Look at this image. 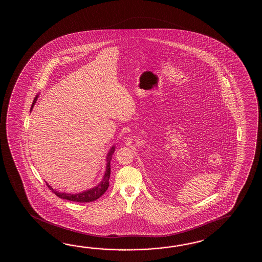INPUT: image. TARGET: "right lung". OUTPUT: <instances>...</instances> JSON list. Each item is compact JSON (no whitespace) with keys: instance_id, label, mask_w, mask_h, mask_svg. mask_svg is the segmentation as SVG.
<instances>
[{"instance_id":"obj_1","label":"right lung","mask_w":262,"mask_h":262,"mask_svg":"<svg viewBox=\"0 0 262 262\" xmlns=\"http://www.w3.org/2000/svg\"><path fill=\"white\" fill-rule=\"evenodd\" d=\"M38 98V95L34 97L33 105L31 106V112L34 108V105L37 101ZM115 150V146L113 145L112 148L108 150L107 155L106 157V171L103 176V178L101 180L100 183L97 184L95 187L91 188V189L86 190L81 193H75V194H71V193H66V192H60L57 190L53 189L50 184L46 183L48 187L50 188L53 193H55V195L59 198H61L62 200H67V201H74V202H92V201H96L100 198L101 195H103L106 189L108 188V180H110V176H111V160H112V155L114 154Z\"/></svg>"}]
</instances>
